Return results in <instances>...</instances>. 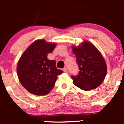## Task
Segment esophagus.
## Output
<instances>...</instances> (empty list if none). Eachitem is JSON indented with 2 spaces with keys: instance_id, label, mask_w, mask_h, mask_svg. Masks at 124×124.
Instances as JSON below:
<instances>
[{
  "instance_id": "esophagus-1",
  "label": "esophagus",
  "mask_w": 124,
  "mask_h": 124,
  "mask_svg": "<svg viewBox=\"0 0 124 124\" xmlns=\"http://www.w3.org/2000/svg\"><path fill=\"white\" fill-rule=\"evenodd\" d=\"M63 72H68V70H67V68H63Z\"/></svg>"
}]
</instances>
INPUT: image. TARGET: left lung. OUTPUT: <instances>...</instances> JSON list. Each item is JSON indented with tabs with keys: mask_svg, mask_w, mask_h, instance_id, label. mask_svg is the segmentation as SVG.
I'll list each match as a JSON object with an SVG mask.
<instances>
[{
	"mask_svg": "<svg viewBox=\"0 0 124 124\" xmlns=\"http://www.w3.org/2000/svg\"><path fill=\"white\" fill-rule=\"evenodd\" d=\"M80 71L77 76H71L75 86L84 91L94 89L104 80L107 65L103 56L91 42L85 41L78 47L72 46Z\"/></svg>",
	"mask_w": 124,
	"mask_h": 124,
	"instance_id": "left-lung-1",
	"label": "left lung"
}]
</instances>
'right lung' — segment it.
<instances>
[{
  "label": "right lung",
  "instance_id": "right-lung-1",
  "mask_svg": "<svg viewBox=\"0 0 124 124\" xmlns=\"http://www.w3.org/2000/svg\"><path fill=\"white\" fill-rule=\"evenodd\" d=\"M56 44L44 39L34 41L22 55L17 64V76L22 86L30 93L46 95L54 87L57 76L63 71L56 67V61L47 58Z\"/></svg>",
  "mask_w": 124,
  "mask_h": 124
}]
</instances>
